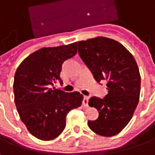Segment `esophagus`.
I'll return each mask as SVG.
<instances>
[{
	"instance_id": "1",
	"label": "esophagus",
	"mask_w": 155,
	"mask_h": 155,
	"mask_svg": "<svg viewBox=\"0 0 155 155\" xmlns=\"http://www.w3.org/2000/svg\"><path fill=\"white\" fill-rule=\"evenodd\" d=\"M88 100H89V97L87 96H85L83 98V101H82V104L84 106H87L88 105Z\"/></svg>"
}]
</instances>
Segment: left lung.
<instances>
[{
	"label": "left lung",
	"instance_id": "8db88e82",
	"mask_svg": "<svg viewBox=\"0 0 155 155\" xmlns=\"http://www.w3.org/2000/svg\"><path fill=\"white\" fill-rule=\"evenodd\" d=\"M77 45L79 55L94 79L107 81L104 98L89 99L88 104L99 110V117L88 121V126L99 136H115L129 124L139 102L141 75L137 63L124 46L108 38L97 37Z\"/></svg>",
	"mask_w": 155,
	"mask_h": 155
}]
</instances>
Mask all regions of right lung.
<instances>
[{
    "label": "right lung",
    "mask_w": 155,
    "mask_h": 155,
    "mask_svg": "<svg viewBox=\"0 0 155 155\" xmlns=\"http://www.w3.org/2000/svg\"><path fill=\"white\" fill-rule=\"evenodd\" d=\"M77 43L42 48L20 63L14 75V102L21 121L36 138L50 141L66 126L68 113L81 105L78 92L65 93L54 85L62 83V63L77 53Z\"/></svg>",
    "instance_id": "obj_1"
}]
</instances>
